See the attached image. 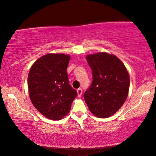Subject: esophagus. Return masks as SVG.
Returning <instances> with one entry per match:
<instances>
[{
    "mask_svg": "<svg viewBox=\"0 0 156 156\" xmlns=\"http://www.w3.org/2000/svg\"><path fill=\"white\" fill-rule=\"evenodd\" d=\"M76 91H77V94H78V97H80L81 96H82V89L81 88H79L77 90H76Z\"/></svg>",
    "mask_w": 156,
    "mask_h": 156,
    "instance_id": "obj_1",
    "label": "esophagus"
}]
</instances>
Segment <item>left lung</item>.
Masks as SVG:
<instances>
[{"instance_id":"8db88e82","label":"left lung","mask_w":156,"mask_h":156,"mask_svg":"<svg viewBox=\"0 0 156 156\" xmlns=\"http://www.w3.org/2000/svg\"><path fill=\"white\" fill-rule=\"evenodd\" d=\"M86 58L92 71L93 81L84 94L85 102L94 116L108 118L118 112L127 99L129 72L114 55L98 52Z\"/></svg>"}]
</instances>
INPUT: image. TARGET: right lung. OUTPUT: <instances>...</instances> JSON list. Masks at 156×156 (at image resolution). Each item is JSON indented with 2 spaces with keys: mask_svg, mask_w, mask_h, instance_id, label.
Listing matches in <instances>:
<instances>
[{
  "mask_svg": "<svg viewBox=\"0 0 156 156\" xmlns=\"http://www.w3.org/2000/svg\"><path fill=\"white\" fill-rule=\"evenodd\" d=\"M69 60V55L50 53L40 57L30 69L27 85L32 103L52 120L66 116L77 96L69 84L67 68Z\"/></svg>",
  "mask_w": 156,
  "mask_h": 156,
  "instance_id": "right-lung-1",
  "label": "right lung"
}]
</instances>
